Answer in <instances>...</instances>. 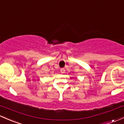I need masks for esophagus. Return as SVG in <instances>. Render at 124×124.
Instances as JSON below:
<instances>
[{"mask_svg": "<svg viewBox=\"0 0 124 124\" xmlns=\"http://www.w3.org/2000/svg\"><path fill=\"white\" fill-rule=\"evenodd\" d=\"M65 68L61 69V72L62 73V74H63V73H65Z\"/></svg>", "mask_w": 124, "mask_h": 124, "instance_id": "esophagus-1", "label": "esophagus"}]
</instances>
